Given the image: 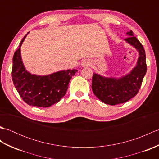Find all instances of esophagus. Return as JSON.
Wrapping results in <instances>:
<instances>
[{
	"label": "esophagus",
	"mask_w": 159,
	"mask_h": 159,
	"mask_svg": "<svg viewBox=\"0 0 159 159\" xmlns=\"http://www.w3.org/2000/svg\"><path fill=\"white\" fill-rule=\"evenodd\" d=\"M81 66L83 67H88L91 66V62L88 59H85L83 61V62L81 63Z\"/></svg>",
	"instance_id": "34e87169"
}]
</instances>
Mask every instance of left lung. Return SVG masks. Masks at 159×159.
Wrapping results in <instances>:
<instances>
[{"instance_id": "obj_1", "label": "left lung", "mask_w": 159, "mask_h": 159, "mask_svg": "<svg viewBox=\"0 0 159 159\" xmlns=\"http://www.w3.org/2000/svg\"><path fill=\"white\" fill-rule=\"evenodd\" d=\"M127 35L129 37L125 40L139 53L136 67L130 74L117 79L93 74L92 87L93 93L102 102L110 105L124 103L135 96L147 71L146 52L143 45L133 35L132 31L128 32Z\"/></svg>"}]
</instances>
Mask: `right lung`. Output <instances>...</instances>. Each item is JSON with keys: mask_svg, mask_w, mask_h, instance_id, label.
Listing matches in <instances>:
<instances>
[{"mask_svg": "<svg viewBox=\"0 0 159 159\" xmlns=\"http://www.w3.org/2000/svg\"><path fill=\"white\" fill-rule=\"evenodd\" d=\"M27 34L22 39L13 57V85L20 97L29 105L48 107L58 102L66 95L70 80L77 70H63L42 76L27 72L20 55V46Z\"/></svg>", "mask_w": 159, "mask_h": 159, "instance_id": "1", "label": "right lung"}]
</instances>
